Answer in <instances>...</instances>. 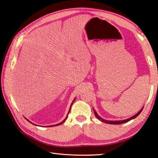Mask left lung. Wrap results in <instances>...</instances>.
Masks as SVG:
<instances>
[{
    "label": "left lung",
    "mask_w": 158,
    "mask_h": 158,
    "mask_svg": "<svg viewBox=\"0 0 158 158\" xmlns=\"http://www.w3.org/2000/svg\"><path fill=\"white\" fill-rule=\"evenodd\" d=\"M143 108L141 109V110L138 112V113L137 114H135V116H133L132 117L129 118L127 119H125V120H123V121H107V120H105V119H103L102 118H101L99 115L97 114V112H96L94 109H93V111H94V114H95V117L97 118L98 119L100 120V121H101L102 122L105 123H107V124H112V125H120V124H123V123H127L128 121H131V120H132L134 118H135L136 117H137V116H139V114L141 112V111L143 110Z\"/></svg>",
    "instance_id": "obj_1"
}]
</instances>
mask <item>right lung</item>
<instances>
[{"mask_svg": "<svg viewBox=\"0 0 158 158\" xmlns=\"http://www.w3.org/2000/svg\"><path fill=\"white\" fill-rule=\"evenodd\" d=\"M74 100H75V99H74ZM74 101L73 102V103H72V104H71V105H70V108H69V112H68V114L69 113V111H70L71 106H72V105H73V102H74ZM68 116H67V117L65 118V119H64V120H63V121L62 122H61V123H58V124H56V125H49V127H52V126H57V125H61V124H63V123H64V122H65V120H66V118H68ZM26 120H27V121H29L28 119H26ZM29 122H30V123H31V121H29ZM33 125H35V124H33Z\"/></svg>", "mask_w": 158, "mask_h": 158, "instance_id": "add662e5", "label": "right lung"}]
</instances>
